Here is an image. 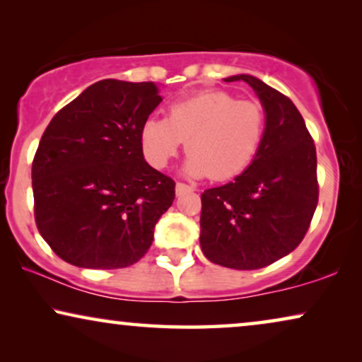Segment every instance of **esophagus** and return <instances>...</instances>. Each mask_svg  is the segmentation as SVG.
Instances as JSON below:
<instances>
[{"instance_id": "1", "label": "esophagus", "mask_w": 362, "mask_h": 362, "mask_svg": "<svg viewBox=\"0 0 362 362\" xmlns=\"http://www.w3.org/2000/svg\"><path fill=\"white\" fill-rule=\"evenodd\" d=\"M191 191H194V187L186 185V182H176V194L177 196L185 194V192H191Z\"/></svg>"}]
</instances>
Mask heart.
Masks as SVG:
<instances>
[{
    "label": "heart",
    "mask_w": 362,
    "mask_h": 362,
    "mask_svg": "<svg viewBox=\"0 0 362 362\" xmlns=\"http://www.w3.org/2000/svg\"><path fill=\"white\" fill-rule=\"evenodd\" d=\"M265 130L262 103L209 90L170 103L166 118H146L140 128V145L145 160L161 170L186 141L187 173L226 181L252 165Z\"/></svg>",
    "instance_id": "obj_1"
}]
</instances>
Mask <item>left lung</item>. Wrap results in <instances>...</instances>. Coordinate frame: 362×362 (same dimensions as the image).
<instances>
[{"instance_id": "1", "label": "left lung", "mask_w": 362, "mask_h": 362, "mask_svg": "<svg viewBox=\"0 0 362 362\" xmlns=\"http://www.w3.org/2000/svg\"><path fill=\"white\" fill-rule=\"evenodd\" d=\"M259 95L267 130L255 160L224 186L201 194V249L235 270L264 269L293 252L318 206L316 148L303 117L284 93L252 76H234Z\"/></svg>"}]
</instances>
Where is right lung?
<instances>
[{"label": "right lung", "mask_w": 362, "mask_h": 362, "mask_svg": "<svg viewBox=\"0 0 362 362\" xmlns=\"http://www.w3.org/2000/svg\"><path fill=\"white\" fill-rule=\"evenodd\" d=\"M163 97L155 82H95L52 117L33 160L34 219L62 260L136 264L176 182L143 158L140 128Z\"/></svg>", "instance_id": "obj_1"}]
</instances>
